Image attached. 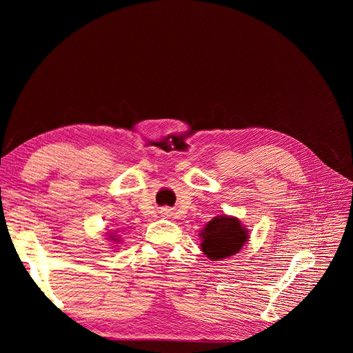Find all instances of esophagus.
<instances>
[{
  "label": "esophagus",
  "mask_w": 353,
  "mask_h": 353,
  "mask_svg": "<svg viewBox=\"0 0 353 353\" xmlns=\"http://www.w3.org/2000/svg\"><path fill=\"white\" fill-rule=\"evenodd\" d=\"M169 213H170L169 208H162V209H160V215H162L163 218H168Z\"/></svg>",
  "instance_id": "obj_1"
}]
</instances>
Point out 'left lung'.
<instances>
[{
	"label": "left lung",
	"instance_id": "obj_1",
	"mask_svg": "<svg viewBox=\"0 0 353 353\" xmlns=\"http://www.w3.org/2000/svg\"><path fill=\"white\" fill-rule=\"evenodd\" d=\"M249 234L239 218L223 213L210 219L200 231V249L210 261L227 259L248 244Z\"/></svg>",
	"mask_w": 353,
	"mask_h": 353
}]
</instances>
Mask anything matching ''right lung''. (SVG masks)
Returning a JSON list of instances; mask_svg holds the SVG:
<instances>
[{"label": "right lung", "mask_w": 353, "mask_h": 353, "mask_svg": "<svg viewBox=\"0 0 353 353\" xmlns=\"http://www.w3.org/2000/svg\"><path fill=\"white\" fill-rule=\"evenodd\" d=\"M105 240L113 241V243H119V239H117V234H114V232H109L108 237H105Z\"/></svg>", "instance_id": "right-lung-1"}]
</instances>
